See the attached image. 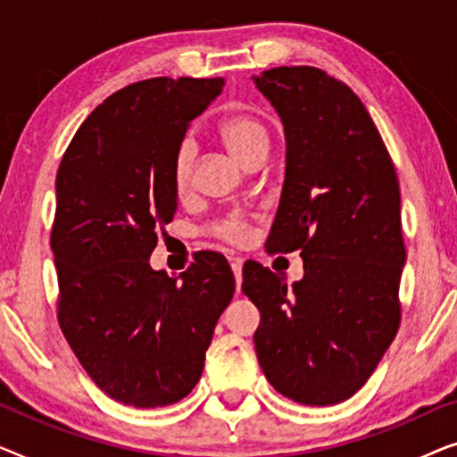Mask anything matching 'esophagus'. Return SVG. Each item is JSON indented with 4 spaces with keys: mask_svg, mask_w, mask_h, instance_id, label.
Listing matches in <instances>:
<instances>
[{
    "mask_svg": "<svg viewBox=\"0 0 457 457\" xmlns=\"http://www.w3.org/2000/svg\"><path fill=\"white\" fill-rule=\"evenodd\" d=\"M230 268H233L235 283H237V291H239L241 280H243V264H241V260H233V262H230Z\"/></svg>",
    "mask_w": 457,
    "mask_h": 457,
    "instance_id": "obj_1",
    "label": "esophagus"
}]
</instances>
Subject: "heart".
I'll return each mask as SVG.
<instances>
[{
  "label": "heart",
  "instance_id": "b5f03b06",
  "mask_svg": "<svg viewBox=\"0 0 457 457\" xmlns=\"http://www.w3.org/2000/svg\"><path fill=\"white\" fill-rule=\"evenodd\" d=\"M220 137L228 152L247 166L258 155L268 152V130L258 118L247 114L228 116L220 124ZM193 160L195 145L191 139L180 143L172 162V183L179 195H185L193 183ZM247 220L243 214H228L214 224V233L227 241H241L245 237Z\"/></svg>",
  "mask_w": 457,
  "mask_h": 457
}]
</instances>
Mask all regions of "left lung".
I'll return each mask as SVG.
<instances>
[{"label": "left lung", "instance_id": "8db88e82", "mask_svg": "<svg viewBox=\"0 0 457 457\" xmlns=\"http://www.w3.org/2000/svg\"><path fill=\"white\" fill-rule=\"evenodd\" d=\"M285 129V183L268 249H302L303 278L249 264L260 310L255 353L293 402L333 405L360 391L399 328L405 264L395 166L345 83L312 66L252 77Z\"/></svg>", "mask_w": 457, "mask_h": 457}]
</instances>
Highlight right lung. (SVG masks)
<instances>
[{"instance_id": "right-lung-1", "label": "right lung", "mask_w": 457, "mask_h": 457, "mask_svg": "<svg viewBox=\"0 0 457 457\" xmlns=\"http://www.w3.org/2000/svg\"><path fill=\"white\" fill-rule=\"evenodd\" d=\"M224 79H149L110 96L80 124L55 177L52 249L58 320L104 393L160 408L191 393L235 293L227 260L204 253L179 278L149 266L177 212L174 154Z\"/></svg>"}]
</instances>
